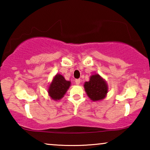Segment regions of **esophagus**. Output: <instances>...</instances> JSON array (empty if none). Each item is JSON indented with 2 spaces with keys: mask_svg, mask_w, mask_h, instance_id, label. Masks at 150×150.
<instances>
[{
  "mask_svg": "<svg viewBox=\"0 0 150 150\" xmlns=\"http://www.w3.org/2000/svg\"><path fill=\"white\" fill-rule=\"evenodd\" d=\"M75 83L76 85H80V83H81V79H76L75 80Z\"/></svg>",
  "mask_w": 150,
  "mask_h": 150,
  "instance_id": "obj_1",
  "label": "esophagus"
}]
</instances>
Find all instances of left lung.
Wrapping results in <instances>:
<instances>
[{"mask_svg": "<svg viewBox=\"0 0 150 150\" xmlns=\"http://www.w3.org/2000/svg\"><path fill=\"white\" fill-rule=\"evenodd\" d=\"M84 87L87 96L93 101L104 99L108 92L106 82L98 74L92 75L89 81L86 82Z\"/></svg>", "mask_w": 150, "mask_h": 150, "instance_id": "1", "label": "left lung"}]
</instances>
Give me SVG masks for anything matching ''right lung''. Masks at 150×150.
Wrapping results in <instances>:
<instances>
[{"label":"right lung","mask_w":150,"mask_h":150,"mask_svg":"<svg viewBox=\"0 0 150 150\" xmlns=\"http://www.w3.org/2000/svg\"><path fill=\"white\" fill-rule=\"evenodd\" d=\"M70 86V82L67 81L61 74H57L50 85L48 93L52 100H59L63 97Z\"/></svg>","instance_id":"add662e5"}]
</instances>
